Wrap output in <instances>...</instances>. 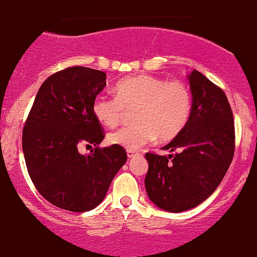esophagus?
I'll return each instance as SVG.
<instances>
[{
    "mask_svg": "<svg viewBox=\"0 0 257 257\" xmlns=\"http://www.w3.org/2000/svg\"><path fill=\"white\" fill-rule=\"evenodd\" d=\"M138 154H139V153H138V151H134V150H128V151H126V155H128L129 159L134 158V156L138 155Z\"/></svg>",
    "mask_w": 257,
    "mask_h": 257,
    "instance_id": "esophagus-1",
    "label": "esophagus"
}]
</instances>
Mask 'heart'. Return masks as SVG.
Masks as SVG:
<instances>
[{
	"label": "heart",
	"mask_w": 257,
	"mask_h": 257,
	"mask_svg": "<svg viewBox=\"0 0 257 257\" xmlns=\"http://www.w3.org/2000/svg\"><path fill=\"white\" fill-rule=\"evenodd\" d=\"M115 97L99 94L92 112L104 126L114 128L126 112H134L136 124L118 129L108 136V142L128 150L139 149L151 140L169 142L176 138L191 117L192 94L181 81H169L153 75H136L117 82Z\"/></svg>",
	"instance_id": "obj_1"
}]
</instances>
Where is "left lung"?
I'll return each mask as SVG.
<instances>
[{
	"label": "left lung",
	"instance_id": "left-lung-1",
	"mask_svg": "<svg viewBox=\"0 0 257 257\" xmlns=\"http://www.w3.org/2000/svg\"><path fill=\"white\" fill-rule=\"evenodd\" d=\"M192 112L183 131L164 150L147 153L145 188L154 204L183 212L206 201L225 176L235 150L233 112L225 93L197 70L188 75Z\"/></svg>",
	"mask_w": 257,
	"mask_h": 257
}]
</instances>
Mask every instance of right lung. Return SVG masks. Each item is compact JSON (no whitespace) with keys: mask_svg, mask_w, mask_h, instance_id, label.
Masks as SVG:
<instances>
[{"mask_svg":"<svg viewBox=\"0 0 257 257\" xmlns=\"http://www.w3.org/2000/svg\"><path fill=\"white\" fill-rule=\"evenodd\" d=\"M104 87L106 72L99 70L71 66L55 72L40 86L23 126L22 147L32 182L61 209L86 212L98 206L126 161L124 148L98 147L104 131L92 104ZM80 144H92L95 153L82 156Z\"/></svg>","mask_w":257,"mask_h":257,"instance_id":"right-lung-1","label":"right lung"}]
</instances>
